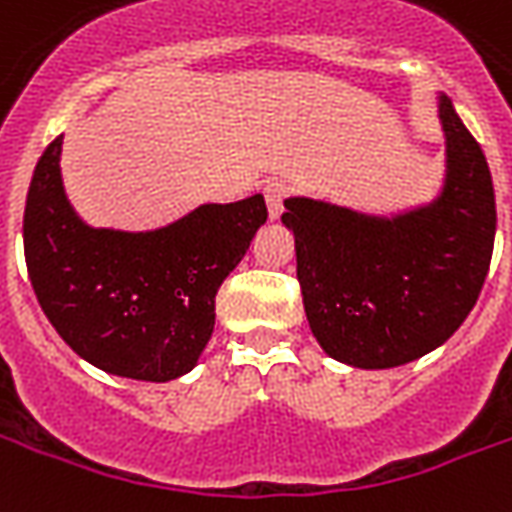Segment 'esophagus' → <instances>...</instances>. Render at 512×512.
Masks as SVG:
<instances>
[{"label":"esophagus","mask_w":512,"mask_h":512,"mask_svg":"<svg viewBox=\"0 0 512 512\" xmlns=\"http://www.w3.org/2000/svg\"><path fill=\"white\" fill-rule=\"evenodd\" d=\"M263 195H266L271 219L282 217V211H285V198L290 195V187H287L285 181H268L266 187H263Z\"/></svg>","instance_id":"esophagus-1"}]
</instances>
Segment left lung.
I'll use <instances>...</instances> for the list:
<instances>
[{
  "instance_id": "left-lung-1",
  "label": "left lung",
  "mask_w": 512,
  "mask_h": 512,
  "mask_svg": "<svg viewBox=\"0 0 512 512\" xmlns=\"http://www.w3.org/2000/svg\"><path fill=\"white\" fill-rule=\"evenodd\" d=\"M439 119L448 181L429 208L377 219L285 200L306 317L336 361L358 369L415 361L448 342L478 304L497 233L494 181L448 97Z\"/></svg>"
}]
</instances>
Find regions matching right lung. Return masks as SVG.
<instances>
[{"instance_id":"add662e5","label":"right lung","mask_w":512,"mask_h":512,"mask_svg":"<svg viewBox=\"0 0 512 512\" xmlns=\"http://www.w3.org/2000/svg\"><path fill=\"white\" fill-rule=\"evenodd\" d=\"M62 135L37 160L24 208L34 295L56 333L97 369L146 382L187 374L214 331V298L268 219L263 195L200 206L151 233L94 230L59 173Z\"/></svg>"}]
</instances>
